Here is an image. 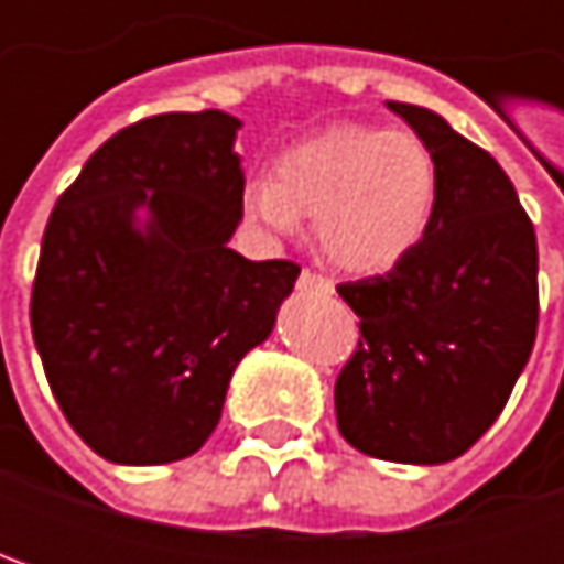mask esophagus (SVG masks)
Here are the masks:
<instances>
[{
	"label": "esophagus",
	"instance_id": "1",
	"mask_svg": "<svg viewBox=\"0 0 564 564\" xmlns=\"http://www.w3.org/2000/svg\"><path fill=\"white\" fill-rule=\"evenodd\" d=\"M300 290H316V293H333V281L323 278V274H313V271H303L300 274Z\"/></svg>",
	"mask_w": 564,
	"mask_h": 564
}]
</instances>
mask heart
I'll use <instances>...</instances> for the list:
<instances>
[{
	"instance_id": "b5f03b06",
	"label": "heart",
	"mask_w": 564,
	"mask_h": 564,
	"mask_svg": "<svg viewBox=\"0 0 564 564\" xmlns=\"http://www.w3.org/2000/svg\"><path fill=\"white\" fill-rule=\"evenodd\" d=\"M437 170L401 130L333 127L278 160L274 178L245 188V212L274 235L316 218L319 251L346 271H389L408 258L434 215Z\"/></svg>"
}]
</instances>
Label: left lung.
I'll list each match as a JSON object with an SVG mask.
<instances>
[{"label": "left lung", "instance_id": "8db88e82", "mask_svg": "<svg viewBox=\"0 0 564 564\" xmlns=\"http://www.w3.org/2000/svg\"><path fill=\"white\" fill-rule=\"evenodd\" d=\"M427 147L437 202L389 274L339 283L359 346L336 379L339 434L394 464H447L500 417L539 326L535 231L500 163L434 110L389 100Z\"/></svg>", "mask_w": 564, "mask_h": 564}]
</instances>
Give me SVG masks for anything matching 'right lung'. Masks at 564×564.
Wrapping results in <instances>:
<instances>
[{"label": "right lung", "mask_w": 564, "mask_h": 564, "mask_svg": "<svg viewBox=\"0 0 564 564\" xmlns=\"http://www.w3.org/2000/svg\"><path fill=\"white\" fill-rule=\"evenodd\" d=\"M238 127L221 110L147 117L84 163L48 218L32 336L67 424L110 464L195 454L300 274L228 248L245 212Z\"/></svg>", "instance_id": "1"}]
</instances>
